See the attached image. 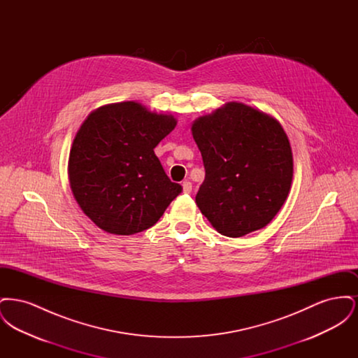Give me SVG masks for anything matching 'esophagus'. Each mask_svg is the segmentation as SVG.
<instances>
[{
	"instance_id": "34e87169",
	"label": "esophagus",
	"mask_w": 358,
	"mask_h": 358,
	"mask_svg": "<svg viewBox=\"0 0 358 358\" xmlns=\"http://www.w3.org/2000/svg\"><path fill=\"white\" fill-rule=\"evenodd\" d=\"M182 189H184V193H190L192 192V182L190 181H184L182 182Z\"/></svg>"
}]
</instances>
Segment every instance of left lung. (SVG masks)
<instances>
[{
	"instance_id": "obj_1",
	"label": "left lung",
	"mask_w": 358,
	"mask_h": 358,
	"mask_svg": "<svg viewBox=\"0 0 358 358\" xmlns=\"http://www.w3.org/2000/svg\"><path fill=\"white\" fill-rule=\"evenodd\" d=\"M192 134L205 168L196 194L201 213L228 238L266 227L285 204L292 181V153L280 123L231 102L196 120Z\"/></svg>"
}]
</instances>
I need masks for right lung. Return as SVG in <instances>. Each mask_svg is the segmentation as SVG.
Returning <instances> with one entry per match:
<instances>
[{
    "label": "right lung",
    "instance_id": "add662e5",
    "mask_svg": "<svg viewBox=\"0 0 358 358\" xmlns=\"http://www.w3.org/2000/svg\"><path fill=\"white\" fill-rule=\"evenodd\" d=\"M176 123L136 102L103 106L83 122L69 152V182L82 210L101 229L142 232L182 192L154 154Z\"/></svg>",
    "mask_w": 358,
    "mask_h": 358
}]
</instances>
